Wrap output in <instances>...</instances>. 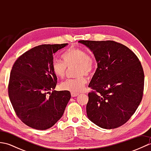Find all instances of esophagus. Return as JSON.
<instances>
[{
    "instance_id": "obj_1",
    "label": "esophagus",
    "mask_w": 151,
    "mask_h": 151,
    "mask_svg": "<svg viewBox=\"0 0 151 151\" xmlns=\"http://www.w3.org/2000/svg\"><path fill=\"white\" fill-rule=\"evenodd\" d=\"M78 95H79V93H71V96L73 97H76V96H78Z\"/></svg>"
}]
</instances>
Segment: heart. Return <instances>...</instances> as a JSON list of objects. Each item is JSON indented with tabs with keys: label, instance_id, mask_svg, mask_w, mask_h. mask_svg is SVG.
<instances>
[{
	"label": "heart",
	"instance_id": "1",
	"mask_svg": "<svg viewBox=\"0 0 151 151\" xmlns=\"http://www.w3.org/2000/svg\"><path fill=\"white\" fill-rule=\"evenodd\" d=\"M63 62L54 60L51 63V69L58 78H63L65 75L67 67L76 65L75 78L67 79L60 84V88L71 93H79L84 89L87 79L83 75H90L95 67V60L84 49L70 47L62 55Z\"/></svg>",
	"mask_w": 151,
	"mask_h": 151
}]
</instances>
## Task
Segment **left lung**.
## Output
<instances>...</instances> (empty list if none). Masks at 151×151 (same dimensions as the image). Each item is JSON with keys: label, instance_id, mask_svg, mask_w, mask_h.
<instances>
[{"label": "left lung", "instance_id": "left-lung-1", "mask_svg": "<svg viewBox=\"0 0 151 151\" xmlns=\"http://www.w3.org/2000/svg\"><path fill=\"white\" fill-rule=\"evenodd\" d=\"M93 53L97 68L89 83L88 117L105 129L119 127L135 113L142 100L144 73L138 58L114 41L81 40Z\"/></svg>", "mask_w": 151, "mask_h": 151}]
</instances>
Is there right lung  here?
I'll return each instance as SVG.
<instances>
[{"label": "right lung", "instance_id": "obj_1", "mask_svg": "<svg viewBox=\"0 0 151 151\" xmlns=\"http://www.w3.org/2000/svg\"><path fill=\"white\" fill-rule=\"evenodd\" d=\"M67 45L35 47L19 56L12 67L8 84L9 100L17 117L32 129L52 127L62 117L70 100L69 91L54 90L57 77L51 69L53 54Z\"/></svg>", "mask_w": 151, "mask_h": 151}]
</instances>
